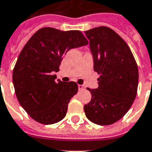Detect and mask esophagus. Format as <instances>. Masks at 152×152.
<instances>
[{
    "instance_id": "34e87169",
    "label": "esophagus",
    "mask_w": 152,
    "mask_h": 152,
    "mask_svg": "<svg viewBox=\"0 0 152 152\" xmlns=\"http://www.w3.org/2000/svg\"><path fill=\"white\" fill-rule=\"evenodd\" d=\"M78 87H79V91H83L84 89H85V86L82 85H78Z\"/></svg>"
}]
</instances>
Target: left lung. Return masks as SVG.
Returning a JSON list of instances; mask_svg holds the SVG:
<instances>
[{
	"mask_svg": "<svg viewBox=\"0 0 152 152\" xmlns=\"http://www.w3.org/2000/svg\"><path fill=\"white\" fill-rule=\"evenodd\" d=\"M85 33L100 78L97 89L87 88L91 101L84 110L92 123L110 125L127 113L136 97L137 63L129 45L112 28L97 27Z\"/></svg>",
	"mask_w": 152,
	"mask_h": 152,
	"instance_id": "1",
	"label": "left lung"
}]
</instances>
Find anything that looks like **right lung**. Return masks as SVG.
I'll list each match as a JSON object with an SVG mask.
<instances>
[{"label": "right lung", "mask_w": 152, "mask_h": 152, "mask_svg": "<svg viewBox=\"0 0 152 152\" xmlns=\"http://www.w3.org/2000/svg\"><path fill=\"white\" fill-rule=\"evenodd\" d=\"M86 45L88 40L79 30L49 27L39 29L28 39L15 64L12 81L18 102L33 119L52 124L64 118L78 85L56 80L52 73L59 70L68 50Z\"/></svg>", "instance_id": "right-lung-1"}]
</instances>
